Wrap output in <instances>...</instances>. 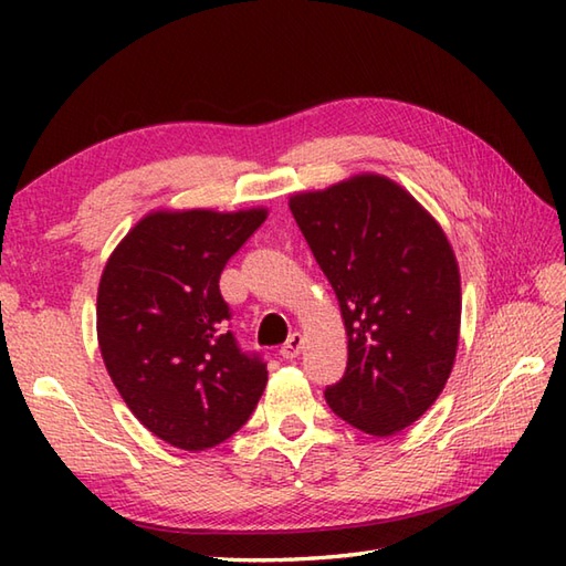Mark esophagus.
Instances as JSON below:
<instances>
[{"label": "esophagus", "instance_id": "obj_1", "mask_svg": "<svg viewBox=\"0 0 566 566\" xmlns=\"http://www.w3.org/2000/svg\"><path fill=\"white\" fill-rule=\"evenodd\" d=\"M302 347H304V335L302 333H292L290 340L282 345L280 353L286 359H294V357H298V353H302Z\"/></svg>", "mask_w": 566, "mask_h": 566}]
</instances>
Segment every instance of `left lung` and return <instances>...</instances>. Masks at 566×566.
Segmentation results:
<instances>
[{
    "label": "left lung",
    "mask_w": 566,
    "mask_h": 566,
    "mask_svg": "<svg viewBox=\"0 0 566 566\" xmlns=\"http://www.w3.org/2000/svg\"><path fill=\"white\" fill-rule=\"evenodd\" d=\"M290 209L328 276L347 333V367L326 401L347 423L389 438L436 403L460 343L462 286L440 223L396 185L363 172Z\"/></svg>",
    "instance_id": "8db88e82"
}]
</instances>
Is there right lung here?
Here are the masks:
<instances>
[{"label":"right lung","instance_id":"right-lung-1","mask_svg":"<svg viewBox=\"0 0 566 566\" xmlns=\"http://www.w3.org/2000/svg\"><path fill=\"white\" fill-rule=\"evenodd\" d=\"M268 209H158L104 264L97 338L122 399L153 436L201 452L245 426L268 365L240 353L219 280Z\"/></svg>","mask_w":566,"mask_h":566}]
</instances>
